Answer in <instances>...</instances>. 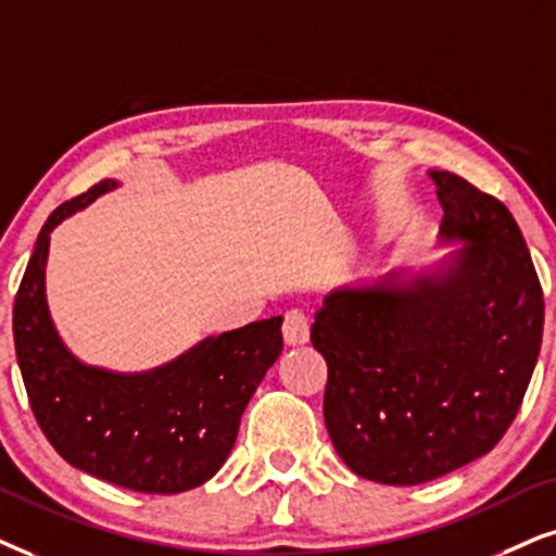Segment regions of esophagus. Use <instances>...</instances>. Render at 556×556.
Returning <instances> with one entry per match:
<instances>
[{
	"label": "esophagus",
	"instance_id": "1",
	"mask_svg": "<svg viewBox=\"0 0 556 556\" xmlns=\"http://www.w3.org/2000/svg\"><path fill=\"white\" fill-rule=\"evenodd\" d=\"M282 333H285V341L290 343V346L307 343V339H311V320H307L305 311H300V307L287 311L285 323H282Z\"/></svg>",
	"mask_w": 556,
	"mask_h": 556
}]
</instances>
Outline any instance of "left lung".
<instances>
[{"instance_id": "obj_1", "label": "left lung", "mask_w": 556, "mask_h": 556, "mask_svg": "<svg viewBox=\"0 0 556 556\" xmlns=\"http://www.w3.org/2000/svg\"><path fill=\"white\" fill-rule=\"evenodd\" d=\"M441 236L465 241L441 279L330 292L311 328L328 364L323 418L351 472L420 484L495 448L544 333V292L508 207L431 172Z\"/></svg>"}]
</instances>
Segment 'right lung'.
<instances>
[{
	"mask_svg": "<svg viewBox=\"0 0 556 556\" xmlns=\"http://www.w3.org/2000/svg\"><path fill=\"white\" fill-rule=\"evenodd\" d=\"M115 185L104 179L63 202L38 233L12 311L17 364L40 431L68 465L136 493H185L228 459L245 405L282 354V315L202 341L146 375L81 364L48 315V241L63 217Z\"/></svg>",
	"mask_w": 556,
	"mask_h": 556,
	"instance_id": "right-lung-1",
	"label": "right lung"
}]
</instances>
